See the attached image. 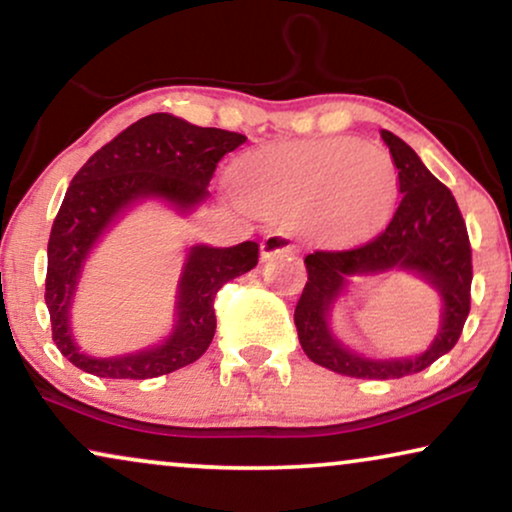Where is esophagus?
I'll use <instances>...</instances> for the list:
<instances>
[{"instance_id":"esophagus-1","label":"esophagus","mask_w":512,"mask_h":512,"mask_svg":"<svg viewBox=\"0 0 512 512\" xmlns=\"http://www.w3.org/2000/svg\"><path fill=\"white\" fill-rule=\"evenodd\" d=\"M292 236L285 232H269L262 241V259H271L280 253H292Z\"/></svg>"}]
</instances>
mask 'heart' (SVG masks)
Here are the masks:
<instances>
[{
    "mask_svg": "<svg viewBox=\"0 0 512 512\" xmlns=\"http://www.w3.org/2000/svg\"><path fill=\"white\" fill-rule=\"evenodd\" d=\"M241 204L269 218L299 215L322 243H348L390 215L399 171L385 148L327 139L253 155L236 174Z\"/></svg>",
    "mask_w": 512,
    "mask_h": 512,
    "instance_id": "obj_1",
    "label": "heart"
}]
</instances>
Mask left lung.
I'll use <instances>...</instances> for the list:
<instances>
[{
  "mask_svg": "<svg viewBox=\"0 0 512 512\" xmlns=\"http://www.w3.org/2000/svg\"><path fill=\"white\" fill-rule=\"evenodd\" d=\"M399 169V206L378 236L348 250H315L304 259L308 283L294 308L299 343L308 359L350 378L390 380L420 373L455 348L471 311V241L455 197L406 141L383 129ZM392 268L415 270L444 299V325L417 358L369 360L343 349L328 331L326 315L350 275Z\"/></svg>",
  "mask_w": 512,
  "mask_h": 512,
  "instance_id": "1",
  "label": "left lung"
}]
</instances>
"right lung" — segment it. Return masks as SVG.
I'll return each mask as SVG.
<instances>
[{
  "instance_id": "add662e5",
  "label": "right lung",
  "mask_w": 512,
  "mask_h": 512,
  "mask_svg": "<svg viewBox=\"0 0 512 512\" xmlns=\"http://www.w3.org/2000/svg\"><path fill=\"white\" fill-rule=\"evenodd\" d=\"M246 141L239 132L190 125L176 115L153 113L106 143L74 176L48 239L46 306L57 350L99 378L146 380L197 362L215 334V294L257 266L255 241L234 248L194 246L178 285L176 325L155 348L122 357H88L69 329L71 299L83 262L113 220L141 199H164L190 211L206 199L215 167Z\"/></svg>"
}]
</instances>
